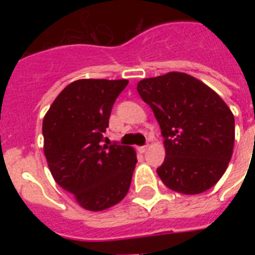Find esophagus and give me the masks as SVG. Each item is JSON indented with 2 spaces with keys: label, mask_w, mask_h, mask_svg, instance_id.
I'll return each instance as SVG.
<instances>
[{
  "label": "esophagus",
  "mask_w": 255,
  "mask_h": 255,
  "mask_svg": "<svg viewBox=\"0 0 255 255\" xmlns=\"http://www.w3.org/2000/svg\"><path fill=\"white\" fill-rule=\"evenodd\" d=\"M147 149H148V145H143V147L137 148V151H139L140 153H144V152H147Z\"/></svg>",
  "instance_id": "1"
}]
</instances>
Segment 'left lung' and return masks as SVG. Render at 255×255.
<instances>
[{"mask_svg":"<svg viewBox=\"0 0 255 255\" xmlns=\"http://www.w3.org/2000/svg\"><path fill=\"white\" fill-rule=\"evenodd\" d=\"M164 137L165 159L157 174L172 190L198 194L225 173L233 155L234 116L210 87L184 73L137 83Z\"/></svg>","mask_w":255,"mask_h":255,"instance_id":"1","label":"left lung"}]
</instances>
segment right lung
Here are the masks:
<instances>
[{
    "instance_id": "right-lung-1",
    "label": "right lung",
    "mask_w": 255,
    "mask_h": 255,
    "mask_svg": "<svg viewBox=\"0 0 255 255\" xmlns=\"http://www.w3.org/2000/svg\"><path fill=\"white\" fill-rule=\"evenodd\" d=\"M127 85V79L75 81L43 118V151L54 180L91 212L126 197L137 163L132 147L102 145L112 106Z\"/></svg>"
}]
</instances>
